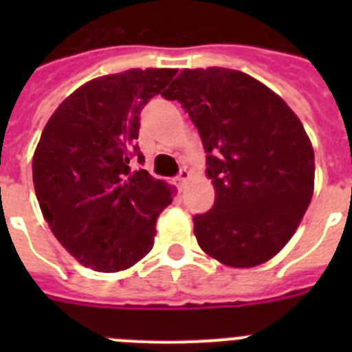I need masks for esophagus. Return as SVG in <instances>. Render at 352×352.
<instances>
[{"label": "esophagus", "instance_id": "esophagus-1", "mask_svg": "<svg viewBox=\"0 0 352 352\" xmlns=\"http://www.w3.org/2000/svg\"><path fill=\"white\" fill-rule=\"evenodd\" d=\"M188 179H190V173H188V170H186V169H182V170H179L178 176H176V183H178L179 186L185 185V183L188 182Z\"/></svg>", "mask_w": 352, "mask_h": 352}]
</instances>
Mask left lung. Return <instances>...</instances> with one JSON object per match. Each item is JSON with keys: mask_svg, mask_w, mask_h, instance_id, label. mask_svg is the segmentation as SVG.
<instances>
[{"mask_svg": "<svg viewBox=\"0 0 352 352\" xmlns=\"http://www.w3.org/2000/svg\"><path fill=\"white\" fill-rule=\"evenodd\" d=\"M197 126L214 186L194 234L208 256L232 268L266 263L285 247L314 194V149L280 96L231 68L182 70L162 93Z\"/></svg>", "mask_w": 352, "mask_h": 352, "instance_id": "8db88e82", "label": "left lung"}]
</instances>
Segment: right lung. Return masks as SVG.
<instances>
[{"label": "right lung", "mask_w": 352, "mask_h": 352, "mask_svg": "<svg viewBox=\"0 0 352 352\" xmlns=\"http://www.w3.org/2000/svg\"><path fill=\"white\" fill-rule=\"evenodd\" d=\"M132 68L96 77L65 98L33 157V185L52 234L82 266L114 273L153 248L173 188L142 166L135 139L142 107L176 76Z\"/></svg>", "instance_id": "obj_1"}]
</instances>
